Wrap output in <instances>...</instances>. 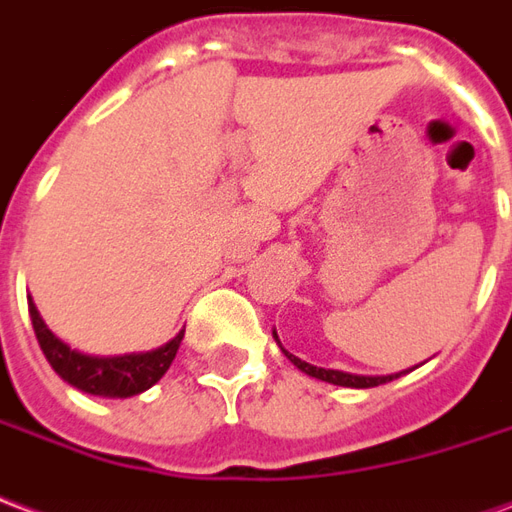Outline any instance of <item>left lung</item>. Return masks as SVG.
<instances>
[{
	"mask_svg": "<svg viewBox=\"0 0 512 512\" xmlns=\"http://www.w3.org/2000/svg\"><path fill=\"white\" fill-rule=\"evenodd\" d=\"M278 338V335H275ZM286 352V349H283ZM286 357L292 360L297 368H300L302 374L308 376H316V379H322V382H330V384H341V387H379L384 382H393L395 376H354V374H343V371H330V368H316V365L305 363L300 357H294V354L286 352Z\"/></svg>",
	"mask_w": 512,
	"mask_h": 512,
	"instance_id": "obj_1",
	"label": "left lung"
}]
</instances>
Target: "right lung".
I'll list each match as a JSON object with an SVG mask.
<instances>
[{
  "label": "right lung",
  "instance_id": "add662e5",
  "mask_svg": "<svg viewBox=\"0 0 512 512\" xmlns=\"http://www.w3.org/2000/svg\"><path fill=\"white\" fill-rule=\"evenodd\" d=\"M29 316L35 327L37 343L46 354L51 368L57 371L67 384L89 395H108V398H128L149 390L160 376L169 371L171 360L177 357L182 335L171 338L166 346L147 354H125V357H89V354L73 352L70 346L59 341L57 335L48 330L37 308L29 302Z\"/></svg>",
  "mask_w": 512,
  "mask_h": 512
}]
</instances>
